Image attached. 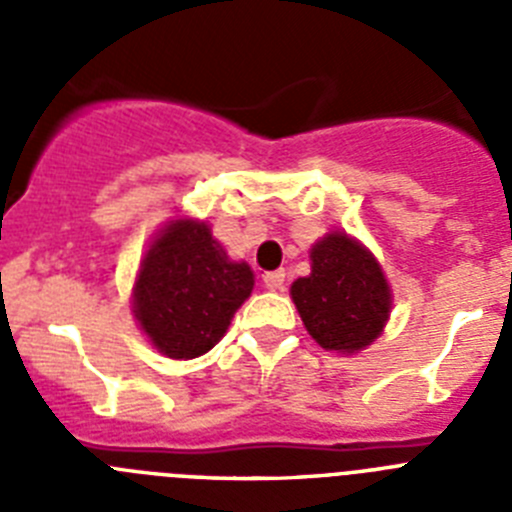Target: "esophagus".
<instances>
[{
  "label": "esophagus",
  "mask_w": 512,
  "mask_h": 512,
  "mask_svg": "<svg viewBox=\"0 0 512 512\" xmlns=\"http://www.w3.org/2000/svg\"><path fill=\"white\" fill-rule=\"evenodd\" d=\"M284 279H287V274H284L282 269L269 271V274H264V287L269 289V292H282Z\"/></svg>",
  "instance_id": "obj_1"
}]
</instances>
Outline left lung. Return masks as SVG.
Segmentation results:
<instances>
[{
	"label": "left lung",
	"instance_id": "obj_1",
	"mask_svg": "<svg viewBox=\"0 0 512 512\" xmlns=\"http://www.w3.org/2000/svg\"><path fill=\"white\" fill-rule=\"evenodd\" d=\"M289 295L312 341L346 356L372 346L392 312L382 264L343 230H330L310 248V274L292 282Z\"/></svg>",
	"mask_w": 512,
	"mask_h": 512
}]
</instances>
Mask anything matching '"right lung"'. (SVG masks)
Listing matches in <instances>:
<instances>
[{
    "label": "right lung",
    "mask_w": 512,
    "mask_h": 512,
    "mask_svg": "<svg viewBox=\"0 0 512 512\" xmlns=\"http://www.w3.org/2000/svg\"><path fill=\"white\" fill-rule=\"evenodd\" d=\"M251 292V266L230 259L207 220L179 215L140 256L133 315L158 354L187 361L207 354L228 333Z\"/></svg>",
    "instance_id": "add662e5"
}]
</instances>
